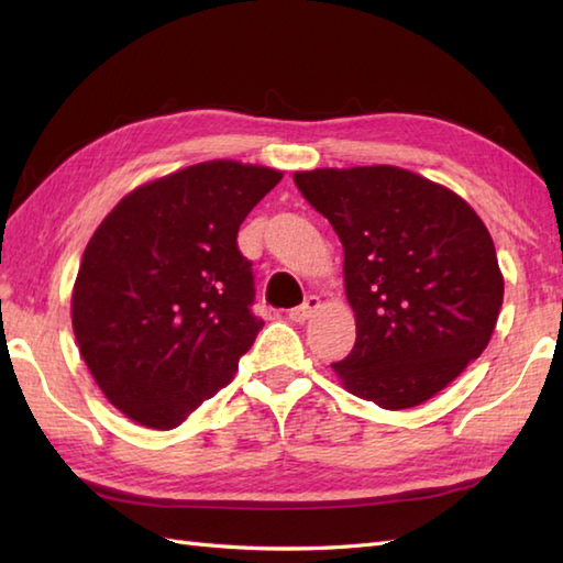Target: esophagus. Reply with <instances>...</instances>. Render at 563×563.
<instances>
[{"mask_svg":"<svg viewBox=\"0 0 563 563\" xmlns=\"http://www.w3.org/2000/svg\"><path fill=\"white\" fill-rule=\"evenodd\" d=\"M319 297L317 295H309L307 300L300 305V307H295V309H290L288 312V317H290V321H307L309 317H312L317 309H319Z\"/></svg>","mask_w":563,"mask_h":563,"instance_id":"34e87169","label":"esophagus"}]
</instances>
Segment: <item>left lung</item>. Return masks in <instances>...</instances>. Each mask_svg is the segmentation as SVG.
Here are the masks:
<instances>
[{
  "instance_id": "obj_1",
  "label": "left lung",
  "mask_w": 563,
  "mask_h": 563,
  "mask_svg": "<svg viewBox=\"0 0 563 563\" xmlns=\"http://www.w3.org/2000/svg\"><path fill=\"white\" fill-rule=\"evenodd\" d=\"M343 244L355 345L333 373L355 397L411 409L445 389L492 341L504 273L479 214L399 166L297 172Z\"/></svg>"
}]
</instances>
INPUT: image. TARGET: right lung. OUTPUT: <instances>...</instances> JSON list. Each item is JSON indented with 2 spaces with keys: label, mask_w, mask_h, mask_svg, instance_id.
<instances>
[{
  "label": "right lung",
  "mask_w": 563,
  "mask_h": 563,
  "mask_svg": "<svg viewBox=\"0 0 563 563\" xmlns=\"http://www.w3.org/2000/svg\"><path fill=\"white\" fill-rule=\"evenodd\" d=\"M283 172L212 159L137 186L91 234L71 329L103 397L130 421L181 426L230 385L263 321L236 232Z\"/></svg>",
  "instance_id": "obj_1"
}]
</instances>
